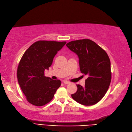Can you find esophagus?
I'll return each mask as SVG.
<instances>
[{
  "label": "esophagus",
  "instance_id": "1",
  "mask_svg": "<svg viewBox=\"0 0 132 132\" xmlns=\"http://www.w3.org/2000/svg\"><path fill=\"white\" fill-rule=\"evenodd\" d=\"M63 83L64 84H70V82L67 81H63Z\"/></svg>",
  "mask_w": 132,
  "mask_h": 132
}]
</instances>
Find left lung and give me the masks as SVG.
<instances>
[{"label":"left lung","instance_id":"8db88e82","mask_svg":"<svg viewBox=\"0 0 132 132\" xmlns=\"http://www.w3.org/2000/svg\"><path fill=\"white\" fill-rule=\"evenodd\" d=\"M67 47L77 55L81 73L87 76L83 87L76 85L77 90L72 98L84 106H92L106 94L111 80V63L106 52L92 40H73Z\"/></svg>","mask_w":132,"mask_h":132}]
</instances>
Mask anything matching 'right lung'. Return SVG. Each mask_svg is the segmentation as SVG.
<instances>
[{"label":"right lung","instance_id":"add662e5","mask_svg":"<svg viewBox=\"0 0 132 132\" xmlns=\"http://www.w3.org/2000/svg\"><path fill=\"white\" fill-rule=\"evenodd\" d=\"M65 43L39 40L31 45L23 55L17 76L19 85L30 103L42 106L54 98L61 81L45 77L44 72L51 67L54 57Z\"/></svg>","mask_w":132,"mask_h":132}]
</instances>
